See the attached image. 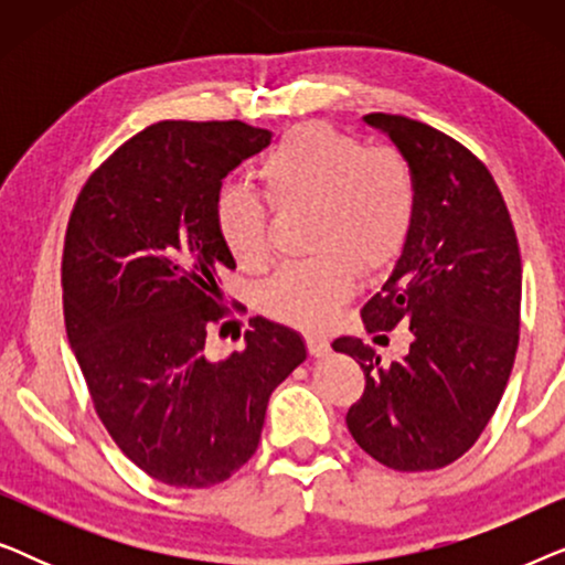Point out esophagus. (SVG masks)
<instances>
[{"instance_id": "esophagus-1", "label": "esophagus", "mask_w": 565, "mask_h": 565, "mask_svg": "<svg viewBox=\"0 0 565 565\" xmlns=\"http://www.w3.org/2000/svg\"><path fill=\"white\" fill-rule=\"evenodd\" d=\"M306 347H308V354H311V358H327V354L331 352L329 339L321 337V334H308Z\"/></svg>"}]
</instances>
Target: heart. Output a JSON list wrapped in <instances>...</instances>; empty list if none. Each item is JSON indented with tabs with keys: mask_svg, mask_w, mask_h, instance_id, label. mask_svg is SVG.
Here are the masks:
<instances>
[{
	"mask_svg": "<svg viewBox=\"0 0 565 565\" xmlns=\"http://www.w3.org/2000/svg\"><path fill=\"white\" fill-rule=\"evenodd\" d=\"M259 180L277 211L311 207L306 244L316 254L285 265L262 290L265 311L292 327H327L352 296L358 267H391L412 238L419 211L414 167L398 151L370 149L327 122L288 130L262 157ZM267 200L238 184L215 192V231L242 267L269 257Z\"/></svg>",
	"mask_w": 565,
	"mask_h": 565,
	"instance_id": "obj_1",
	"label": "heart"
}]
</instances>
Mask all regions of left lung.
Instances as JSON below:
<instances>
[{"label":"left lung","mask_w":565,"mask_h":565,"mask_svg":"<svg viewBox=\"0 0 565 565\" xmlns=\"http://www.w3.org/2000/svg\"><path fill=\"white\" fill-rule=\"evenodd\" d=\"M414 167L419 211L388 280L362 308L370 334L408 327L404 360L337 339L365 373L347 412L354 443L393 470H437L466 455L504 396L520 344L522 259L504 198L481 159L427 122L370 113Z\"/></svg>","instance_id":"obj_1"}]
</instances>
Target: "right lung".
I'll return each instance as SVG.
<instances>
[{
	"instance_id": "right-lung-1",
	"label": "right lung",
	"mask_w": 565,
	"mask_h": 565,
	"mask_svg": "<svg viewBox=\"0 0 565 565\" xmlns=\"http://www.w3.org/2000/svg\"><path fill=\"white\" fill-rule=\"evenodd\" d=\"M269 141L242 120L153 122L89 174L66 226L64 319L92 404L122 455L177 489L234 476L273 391L306 360L303 339L262 316L242 352L205 358L228 313L221 275L236 267L215 192Z\"/></svg>"
}]
</instances>
